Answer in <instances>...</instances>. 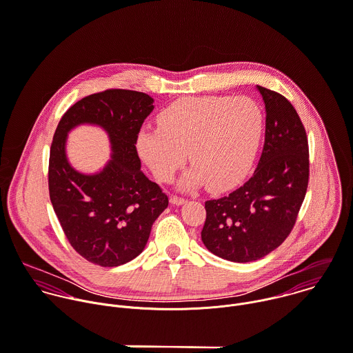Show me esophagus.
<instances>
[{"mask_svg":"<svg viewBox=\"0 0 353 353\" xmlns=\"http://www.w3.org/2000/svg\"><path fill=\"white\" fill-rule=\"evenodd\" d=\"M171 203L172 204H175V205H181V204H183V203H186V199L185 197H181V196H171Z\"/></svg>","mask_w":353,"mask_h":353,"instance_id":"1","label":"esophagus"}]
</instances>
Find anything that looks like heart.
I'll return each mask as SVG.
<instances>
[{
	"instance_id": "obj_1",
	"label": "heart",
	"mask_w": 353,
	"mask_h": 353,
	"mask_svg": "<svg viewBox=\"0 0 353 353\" xmlns=\"http://www.w3.org/2000/svg\"><path fill=\"white\" fill-rule=\"evenodd\" d=\"M160 128H145L138 150L156 179L168 182L185 164L194 167L183 186L205 182L228 189L251 167L258 150L263 114L248 98L192 97L175 101L159 116Z\"/></svg>"
}]
</instances>
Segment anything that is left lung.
<instances>
[{
	"label": "left lung",
	"mask_w": 353,
	"mask_h": 353,
	"mask_svg": "<svg viewBox=\"0 0 353 353\" xmlns=\"http://www.w3.org/2000/svg\"><path fill=\"white\" fill-rule=\"evenodd\" d=\"M266 109L265 143L252 176L221 199L205 201L204 245L232 262L256 261L291 233L309 182V146L294 106L258 85Z\"/></svg>",
	"instance_id": "obj_1"
}]
</instances>
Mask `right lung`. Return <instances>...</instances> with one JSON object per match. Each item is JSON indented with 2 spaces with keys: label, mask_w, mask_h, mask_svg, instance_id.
I'll list each match as a JSON object with an SVG mask.
<instances>
[{
  "label": "right lung",
  "mask_w": 353,
  "mask_h": 353,
  "mask_svg": "<svg viewBox=\"0 0 353 353\" xmlns=\"http://www.w3.org/2000/svg\"><path fill=\"white\" fill-rule=\"evenodd\" d=\"M153 108L148 94L106 90L69 108L54 134L51 203L70 245L91 263L113 268L138 256L153 222L168 207L167 194L142 172L137 150L141 127ZM85 122L102 126L112 142V160L95 176L77 173L64 153L67 132Z\"/></svg>",
  "instance_id": "add662e5"
}]
</instances>
